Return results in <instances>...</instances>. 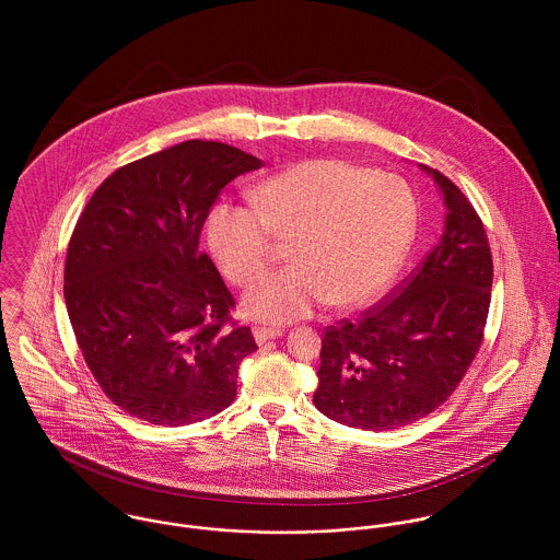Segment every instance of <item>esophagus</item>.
Returning a JSON list of instances; mask_svg holds the SVG:
<instances>
[{
    "mask_svg": "<svg viewBox=\"0 0 560 560\" xmlns=\"http://www.w3.org/2000/svg\"><path fill=\"white\" fill-rule=\"evenodd\" d=\"M282 336V329L280 327H254V338L258 345L271 340V338H278Z\"/></svg>",
    "mask_w": 560,
    "mask_h": 560,
    "instance_id": "34e87169",
    "label": "esophagus"
}]
</instances>
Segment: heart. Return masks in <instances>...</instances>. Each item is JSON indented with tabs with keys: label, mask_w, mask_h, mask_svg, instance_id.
Here are the masks:
<instances>
[{
	"label": "heart",
	"mask_w": 560,
	"mask_h": 560,
	"mask_svg": "<svg viewBox=\"0 0 560 560\" xmlns=\"http://www.w3.org/2000/svg\"><path fill=\"white\" fill-rule=\"evenodd\" d=\"M252 207L218 205L207 245L240 287L273 260V241H291L293 267L256 282L243 298L252 319L289 323L319 304L355 308L399 271L416 231V200L399 176L342 160L298 163L249 194Z\"/></svg>",
	"instance_id": "obj_1"
}]
</instances>
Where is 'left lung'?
I'll return each mask as SVG.
<instances>
[{
  "label": "left lung",
  "mask_w": 560,
  "mask_h": 560,
  "mask_svg": "<svg viewBox=\"0 0 560 560\" xmlns=\"http://www.w3.org/2000/svg\"><path fill=\"white\" fill-rule=\"evenodd\" d=\"M446 220L440 241L390 298L325 327L315 405L366 431L411 424L457 390L479 353L493 260L479 213L442 172Z\"/></svg>",
  "instance_id": "1"
}]
</instances>
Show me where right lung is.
<instances>
[{
	"label": "right lung",
	"instance_id": "add662e5",
	"mask_svg": "<svg viewBox=\"0 0 560 560\" xmlns=\"http://www.w3.org/2000/svg\"><path fill=\"white\" fill-rule=\"evenodd\" d=\"M260 165L189 140L118 167L81 211L65 302L90 373L127 413L180 427L237 397L241 360L258 347L198 243L220 191Z\"/></svg>",
	"mask_w": 560,
	"mask_h": 560
}]
</instances>
